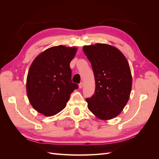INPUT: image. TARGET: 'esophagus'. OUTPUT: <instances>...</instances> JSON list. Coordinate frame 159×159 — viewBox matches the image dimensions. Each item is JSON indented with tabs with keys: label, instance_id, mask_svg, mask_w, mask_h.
Returning <instances> with one entry per match:
<instances>
[{
	"label": "esophagus",
	"instance_id": "1",
	"mask_svg": "<svg viewBox=\"0 0 159 159\" xmlns=\"http://www.w3.org/2000/svg\"><path fill=\"white\" fill-rule=\"evenodd\" d=\"M79 87L80 89H82L83 87V83H80L79 85Z\"/></svg>",
	"mask_w": 159,
	"mask_h": 159
}]
</instances>
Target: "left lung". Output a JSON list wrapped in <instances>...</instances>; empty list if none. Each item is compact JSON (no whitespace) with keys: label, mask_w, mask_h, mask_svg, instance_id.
<instances>
[{"label":"left lung","mask_w":159,"mask_h":159,"mask_svg":"<svg viewBox=\"0 0 159 159\" xmlns=\"http://www.w3.org/2000/svg\"><path fill=\"white\" fill-rule=\"evenodd\" d=\"M92 64L96 89L86 99L87 107L100 120H109L120 115L127 104L132 89L131 71L119 49L106 43L84 46Z\"/></svg>","instance_id":"left-lung-1"}]
</instances>
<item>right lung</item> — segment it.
<instances>
[{"label":"right lung","mask_w":159,"mask_h":159,"mask_svg":"<svg viewBox=\"0 0 159 159\" xmlns=\"http://www.w3.org/2000/svg\"><path fill=\"white\" fill-rule=\"evenodd\" d=\"M76 51V47L53 46L33 60L26 78V93L39 113L50 117L59 113L79 87L72 82L70 67Z\"/></svg>","instance_id":"add662e5"}]
</instances>
